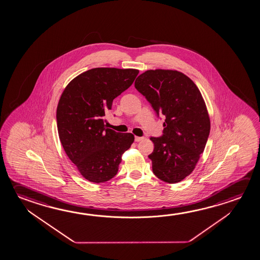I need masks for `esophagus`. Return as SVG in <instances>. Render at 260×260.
Wrapping results in <instances>:
<instances>
[{
    "mask_svg": "<svg viewBox=\"0 0 260 260\" xmlns=\"http://www.w3.org/2000/svg\"><path fill=\"white\" fill-rule=\"evenodd\" d=\"M143 139H144V138H143V137H135V141H136V142H139V141H142V140H143Z\"/></svg>",
    "mask_w": 260,
    "mask_h": 260,
    "instance_id": "34e87169",
    "label": "esophagus"
}]
</instances>
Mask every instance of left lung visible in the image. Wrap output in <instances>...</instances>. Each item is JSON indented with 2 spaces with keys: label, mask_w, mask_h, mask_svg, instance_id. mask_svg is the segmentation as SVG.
Returning <instances> with one entry per match:
<instances>
[{
  "label": "left lung",
  "mask_w": 260,
  "mask_h": 260,
  "mask_svg": "<svg viewBox=\"0 0 260 260\" xmlns=\"http://www.w3.org/2000/svg\"><path fill=\"white\" fill-rule=\"evenodd\" d=\"M135 88L166 118L163 135L150 138L153 173L168 183L179 182L195 169L209 138L210 119L200 89L184 73L160 69L141 74Z\"/></svg>",
  "instance_id": "obj_1"
}]
</instances>
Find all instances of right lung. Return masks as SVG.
Segmentation results:
<instances>
[{
    "label": "right lung",
    "mask_w": 260,
    "mask_h": 260,
    "mask_svg": "<svg viewBox=\"0 0 260 260\" xmlns=\"http://www.w3.org/2000/svg\"><path fill=\"white\" fill-rule=\"evenodd\" d=\"M138 74L135 69H91L75 77L60 96L56 114L60 142L69 158L90 182L112 179L122 154L134 141L132 133L106 128L104 116Z\"/></svg>",
    "instance_id": "right-lung-1"
}]
</instances>
